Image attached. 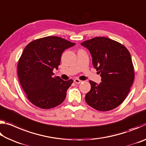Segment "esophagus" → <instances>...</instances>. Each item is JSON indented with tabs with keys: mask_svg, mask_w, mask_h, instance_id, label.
<instances>
[{
	"mask_svg": "<svg viewBox=\"0 0 146 146\" xmlns=\"http://www.w3.org/2000/svg\"><path fill=\"white\" fill-rule=\"evenodd\" d=\"M74 82H75L76 84H80L81 82H82V81L79 80V79H78V78H75V80H74Z\"/></svg>",
	"mask_w": 146,
	"mask_h": 146,
	"instance_id": "esophagus-1",
	"label": "esophagus"
}]
</instances>
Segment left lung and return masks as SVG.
<instances>
[{
	"label": "left lung",
	"mask_w": 146,
	"mask_h": 146,
	"mask_svg": "<svg viewBox=\"0 0 146 146\" xmlns=\"http://www.w3.org/2000/svg\"><path fill=\"white\" fill-rule=\"evenodd\" d=\"M81 45L90 51L94 68L102 78L100 84L90 80L91 90L86 95V102L100 111L112 110L125 100L134 80L129 51L122 44L106 37H95Z\"/></svg>",
	"instance_id": "obj_1"
}]
</instances>
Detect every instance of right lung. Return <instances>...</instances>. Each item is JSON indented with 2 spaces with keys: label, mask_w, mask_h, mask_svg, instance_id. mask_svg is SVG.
I'll return each instance as SVG.
<instances>
[{
  "label": "right lung",
  "mask_w": 146,
  "mask_h": 146,
  "mask_svg": "<svg viewBox=\"0 0 146 146\" xmlns=\"http://www.w3.org/2000/svg\"><path fill=\"white\" fill-rule=\"evenodd\" d=\"M75 44L58 36H49L31 42L20 58L17 72L28 100L44 110L53 108L65 100L66 92L73 82L53 76L65 49Z\"/></svg>",
  "instance_id": "right-lung-1"
}]
</instances>
